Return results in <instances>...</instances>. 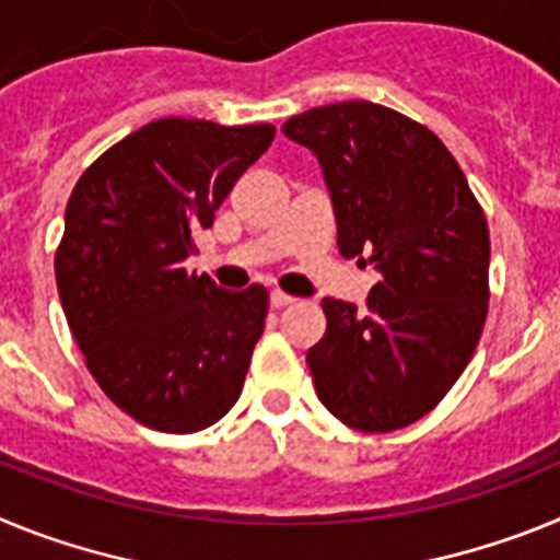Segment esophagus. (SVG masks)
Wrapping results in <instances>:
<instances>
[{"mask_svg": "<svg viewBox=\"0 0 560 560\" xmlns=\"http://www.w3.org/2000/svg\"><path fill=\"white\" fill-rule=\"evenodd\" d=\"M269 303H271V308H285V305L294 303V296L283 294V291H271Z\"/></svg>", "mask_w": 560, "mask_h": 560, "instance_id": "1", "label": "esophagus"}]
</instances>
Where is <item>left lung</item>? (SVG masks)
Segmentation results:
<instances>
[{"mask_svg": "<svg viewBox=\"0 0 560 560\" xmlns=\"http://www.w3.org/2000/svg\"><path fill=\"white\" fill-rule=\"evenodd\" d=\"M289 140L316 156L345 257L381 275L368 311L325 296L308 370L330 415L395 432L443 400L488 316L491 241L482 207L429 128L368 101L296 114Z\"/></svg>", "mask_w": 560, "mask_h": 560, "instance_id": "obj_1", "label": "left lung"}]
</instances>
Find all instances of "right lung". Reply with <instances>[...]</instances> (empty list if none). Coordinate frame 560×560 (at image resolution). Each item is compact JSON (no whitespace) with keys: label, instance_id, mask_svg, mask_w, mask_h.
Returning a JSON list of instances; mask_svg holds the SVG:
<instances>
[{"label":"right lung","instance_id":"obj_1","mask_svg":"<svg viewBox=\"0 0 560 560\" xmlns=\"http://www.w3.org/2000/svg\"><path fill=\"white\" fill-rule=\"evenodd\" d=\"M275 126L162 117L108 148L63 215L56 283L89 373L148 429L190 434L235 407L264 334V285L187 275L196 235Z\"/></svg>","mask_w":560,"mask_h":560}]
</instances>
